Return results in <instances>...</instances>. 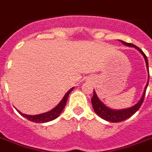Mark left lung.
Segmentation results:
<instances>
[{
    "label": "left lung",
    "mask_w": 152,
    "mask_h": 152,
    "mask_svg": "<svg viewBox=\"0 0 152 152\" xmlns=\"http://www.w3.org/2000/svg\"><path fill=\"white\" fill-rule=\"evenodd\" d=\"M119 41H120L122 44L125 45V46H129V47H134L135 49H137V50L139 51V52L143 55V57H144V60H145L147 70H148V72L149 75L148 61V58H147L146 55L144 54V53L140 49L138 48L137 46L133 45V44L128 43V42H125L121 41V40H119ZM148 81L149 76L148 83H147L146 86H145V88H144V93H143V95H142L141 98H140V99L139 100V102H138L137 104H135L134 106H131V107H129V108L122 109V110H113V109H110L109 108V107H107V106H106V105L99 99L97 94L95 92V91L94 90L93 97L91 98V103H92L94 111H95V113H96L99 117H100V118L104 119V120L107 121H110V122H121V121H125L126 120V119H128V118H129L130 117H132V116L139 110L140 107L141 106L142 103H143V102H144V96H145V93H146L147 88H148Z\"/></svg>",
    "instance_id": "left-lung-1"
}]
</instances>
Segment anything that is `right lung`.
<instances>
[{
	"label": "right lung",
	"mask_w": 152,
	"mask_h": 152,
	"mask_svg": "<svg viewBox=\"0 0 152 152\" xmlns=\"http://www.w3.org/2000/svg\"><path fill=\"white\" fill-rule=\"evenodd\" d=\"M73 89L74 87L73 88H72L71 89L64 95V96L63 97L61 101L57 104V106H56L53 110L48 111V112H46V113H41V114H37V115H28V114H25V113H21L20 111L18 110L17 109H16V110H17V111L19 112V113H20V115H22L23 118H27V120L31 121H33V122L35 123L48 122V121H50L56 119V118L61 114L62 110H64V106H66V102L67 100H68V98H69V94L72 92V91L73 90Z\"/></svg>",
	"instance_id": "obj_1"
}]
</instances>
